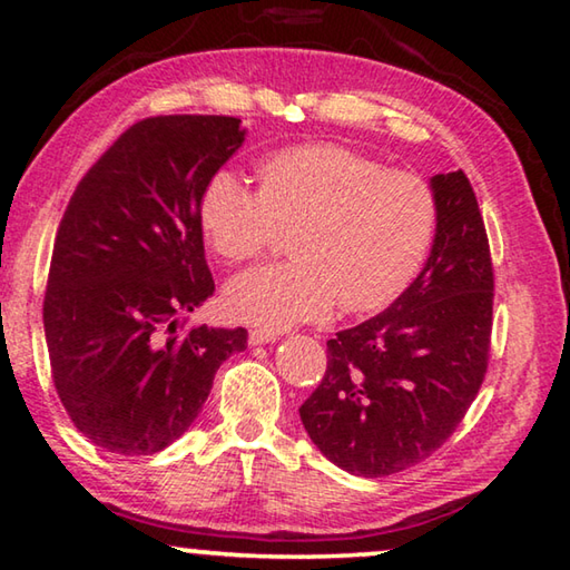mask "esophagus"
Wrapping results in <instances>:
<instances>
[{
	"label": "esophagus",
	"instance_id": "1",
	"mask_svg": "<svg viewBox=\"0 0 570 570\" xmlns=\"http://www.w3.org/2000/svg\"><path fill=\"white\" fill-rule=\"evenodd\" d=\"M278 334L274 330H266V326H256V330L248 332V342L250 344H268V342H276Z\"/></svg>",
	"mask_w": 570,
	"mask_h": 570
}]
</instances>
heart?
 I'll return each instance as SVG.
<instances>
[{"label": "heart", "instance_id": "1", "mask_svg": "<svg viewBox=\"0 0 570 570\" xmlns=\"http://www.w3.org/2000/svg\"><path fill=\"white\" fill-rule=\"evenodd\" d=\"M198 218L210 250L250 262L292 230L294 262L230 278L226 306L248 324L284 330L322 320L340 302L370 314L407 292L435 244L432 186L336 142H304L258 163V190L236 173L206 183Z\"/></svg>", "mask_w": 570, "mask_h": 570}]
</instances>
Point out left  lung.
<instances>
[{"instance_id":"obj_1","label":"left lung","mask_w":570,"mask_h":570,"mask_svg":"<svg viewBox=\"0 0 570 570\" xmlns=\"http://www.w3.org/2000/svg\"><path fill=\"white\" fill-rule=\"evenodd\" d=\"M438 236L397 302L326 342V370L298 407L334 465L384 478L428 460L465 417L488 372L493 258L462 170L432 178Z\"/></svg>"}]
</instances>
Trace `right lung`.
I'll use <instances>...</instances> for the list:
<instances>
[{
  "label": "right lung",
  "mask_w": 570,
  "mask_h": 570,
  "mask_svg": "<svg viewBox=\"0 0 570 570\" xmlns=\"http://www.w3.org/2000/svg\"><path fill=\"white\" fill-rule=\"evenodd\" d=\"M244 142L228 115L130 125L77 183L42 304L55 390L75 428L118 455H153L190 428L246 330L190 326L214 294L198 206Z\"/></svg>",
  "instance_id": "obj_1"
}]
</instances>
